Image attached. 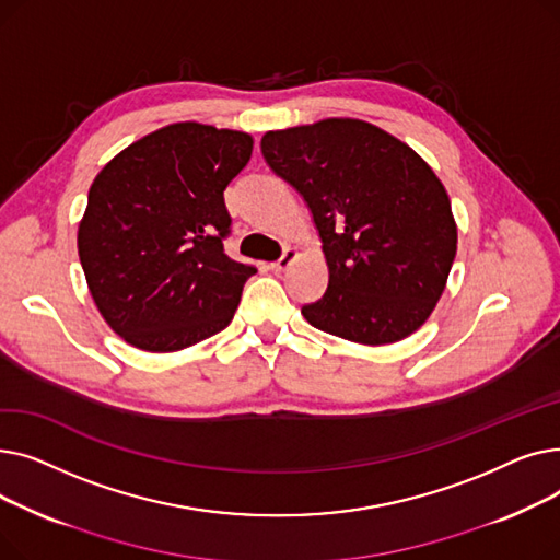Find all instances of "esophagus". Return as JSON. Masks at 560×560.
<instances>
[{
    "instance_id": "1",
    "label": "esophagus",
    "mask_w": 560,
    "mask_h": 560,
    "mask_svg": "<svg viewBox=\"0 0 560 560\" xmlns=\"http://www.w3.org/2000/svg\"><path fill=\"white\" fill-rule=\"evenodd\" d=\"M298 258V249H292V247H285L283 249V254L272 262V270L275 272H283V270H288L290 265H292V260Z\"/></svg>"
}]
</instances>
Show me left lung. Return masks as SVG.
Returning a JSON list of instances; mask_svg holds the SVG:
<instances>
[{"label": "left lung", "instance_id": "1", "mask_svg": "<svg viewBox=\"0 0 560 560\" xmlns=\"http://www.w3.org/2000/svg\"><path fill=\"white\" fill-rule=\"evenodd\" d=\"M260 152L304 197L327 258V292L302 315L361 345L418 331L456 256L452 203L424 159L351 117L268 131Z\"/></svg>", "mask_w": 560, "mask_h": 560}]
</instances>
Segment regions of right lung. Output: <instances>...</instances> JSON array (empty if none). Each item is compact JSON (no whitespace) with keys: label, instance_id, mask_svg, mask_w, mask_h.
<instances>
[{"label":"right lung","instance_id":"add662e5","mask_svg":"<svg viewBox=\"0 0 560 560\" xmlns=\"http://www.w3.org/2000/svg\"><path fill=\"white\" fill-rule=\"evenodd\" d=\"M252 147L243 131L176 122L95 176L79 258L102 317L129 345L176 351L229 327L256 268L224 254V190Z\"/></svg>","mask_w":560,"mask_h":560}]
</instances>
